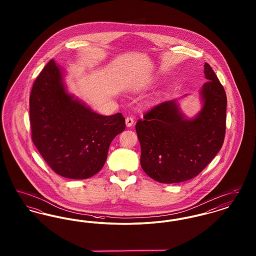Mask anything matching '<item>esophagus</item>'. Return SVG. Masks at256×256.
<instances>
[{
	"label": "esophagus",
	"instance_id": "1",
	"mask_svg": "<svg viewBox=\"0 0 256 256\" xmlns=\"http://www.w3.org/2000/svg\"><path fill=\"white\" fill-rule=\"evenodd\" d=\"M134 118H132V117H128V118L126 119V126H128V128L132 126H134Z\"/></svg>",
	"mask_w": 256,
	"mask_h": 256
}]
</instances>
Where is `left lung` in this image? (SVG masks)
Returning a JSON list of instances; mask_svg holds the SVG:
<instances>
[{"label":"left lung","instance_id":"8db88e82","mask_svg":"<svg viewBox=\"0 0 256 256\" xmlns=\"http://www.w3.org/2000/svg\"><path fill=\"white\" fill-rule=\"evenodd\" d=\"M206 82L202 110L187 118L178 100L154 106L135 126L141 145V167L152 180L180 183L196 176L216 156L226 134V95L217 76L204 64Z\"/></svg>","mask_w":256,"mask_h":256}]
</instances>
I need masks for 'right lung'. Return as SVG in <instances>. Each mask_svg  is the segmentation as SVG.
<instances>
[{"label":"right lung","instance_id":"obj_1","mask_svg":"<svg viewBox=\"0 0 256 256\" xmlns=\"http://www.w3.org/2000/svg\"><path fill=\"white\" fill-rule=\"evenodd\" d=\"M34 144L58 174L89 178L102 170L110 143L126 128L121 113L102 116L70 94L60 67L50 60L30 96Z\"/></svg>","mask_w":256,"mask_h":256}]
</instances>
